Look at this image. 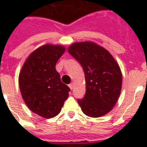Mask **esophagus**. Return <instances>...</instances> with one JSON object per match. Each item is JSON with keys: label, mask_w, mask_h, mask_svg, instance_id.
Segmentation results:
<instances>
[{"label": "esophagus", "mask_w": 147, "mask_h": 147, "mask_svg": "<svg viewBox=\"0 0 147 147\" xmlns=\"http://www.w3.org/2000/svg\"><path fill=\"white\" fill-rule=\"evenodd\" d=\"M69 88H70V89H71V90L73 89V87H74V84H73V83H71V84H69Z\"/></svg>", "instance_id": "34e87169"}]
</instances>
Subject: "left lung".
Here are the masks:
<instances>
[{"label":"left lung","instance_id":"8db88e82","mask_svg":"<svg viewBox=\"0 0 147 147\" xmlns=\"http://www.w3.org/2000/svg\"><path fill=\"white\" fill-rule=\"evenodd\" d=\"M69 53L82 66L86 82L84 98L78 99L83 113L100 117L110 112L121 94L122 74L116 60L95 42H75Z\"/></svg>","mask_w":147,"mask_h":147}]
</instances>
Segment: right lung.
<instances>
[{
  "label": "right lung",
  "mask_w": 147,
  "mask_h": 147,
  "mask_svg": "<svg viewBox=\"0 0 147 147\" xmlns=\"http://www.w3.org/2000/svg\"><path fill=\"white\" fill-rule=\"evenodd\" d=\"M65 51L61 45L46 44L33 51L19 75L22 98L29 109L44 117L59 114L70 91L61 82L55 64Z\"/></svg>",
  "instance_id": "obj_1"
}]
</instances>
